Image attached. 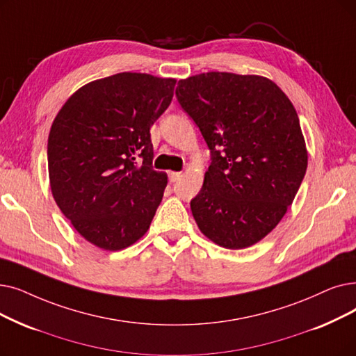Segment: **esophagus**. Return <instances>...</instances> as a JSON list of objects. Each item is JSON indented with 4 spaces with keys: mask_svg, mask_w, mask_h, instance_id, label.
Segmentation results:
<instances>
[{
    "mask_svg": "<svg viewBox=\"0 0 356 356\" xmlns=\"http://www.w3.org/2000/svg\"><path fill=\"white\" fill-rule=\"evenodd\" d=\"M168 177H170V181L175 183V181H177V180H180V179H181V173H177V172H172V173L168 175Z\"/></svg>",
    "mask_w": 356,
    "mask_h": 356,
    "instance_id": "1",
    "label": "esophagus"
}]
</instances>
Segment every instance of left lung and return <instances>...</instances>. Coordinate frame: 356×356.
Wrapping results in <instances>:
<instances>
[{"instance_id":"left-lung-1","label":"left lung","mask_w":356,"mask_h":356,"mask_svg":"<svg viewBox=\"0 0 356 356\" xmlns=\"http://www.w3.org/2000/svg\"><path fill=\"white\" fill-rule=\"evenodd\" d=\"M176 97L211 151L191 200L199 229L225 249H245L280 224L307 170L298 115L260 75L204 72L180 80Z\"/></svg>"}]
</instances>
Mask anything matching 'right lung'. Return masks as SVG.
Instances as JSON below:
<instances>
[{
    "instance_id": "right-lung-1",
    "label": "right lung",
    "mask_w": 356,
    "mask_h": 356,
    "mask_svg": "<svg viewBox=\"0 0 356 356\" xmlns=\"http://www.w3.org/2000/svg\"><path fill=\"white\" fill-rule=\"evenodd\" d=\"M176 80L120 72L65 102L48 138L54 199L72 227L103 250L127 249L149 228L167 186L152 168L149 128L172 103Z\"/></svg>"
}]
</instances>
